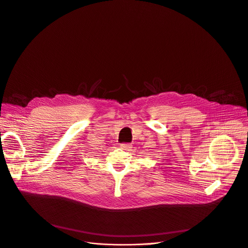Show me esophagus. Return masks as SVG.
<instances>
[{
  "label": "esophagus",
  "instance_id": "obj_1",
  "mask_svg": "<svg viewBox=\"0 0 248 248\" xmlns=\"http://www.w3.org/2000/svg\"><path fill=\"white\" fill-rule=\"evenodd\" d=\"M121 148H122V149H124V150H125V151H129L132 147H131V145H130V144H128V143H124V144H122V145H121Z\"/></svg>",
  "mask_w": 248,
  "mask_h": 248
}]
</instances>
